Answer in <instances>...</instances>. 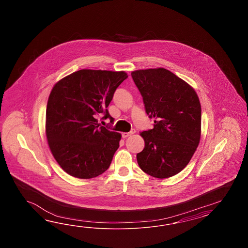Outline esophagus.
<instances>
[{
  "mask_svg": "<svg viewBox=\"0 0 248 248\" xmlns=\"http://www.w3.org/2000/svg\"><path fill=\"white\" fill-rule=\"evenodd\" d=\"M135 133H136L135 129H132L131 131L128 132V133H122V137L123 138H126V137H130L131 135L135 134Z\"/></svg>",
  "mask_w": 248,
  "mask_h": 248,
  "instance_id": "1",
  "label": "esophagus"
}]
</instances>
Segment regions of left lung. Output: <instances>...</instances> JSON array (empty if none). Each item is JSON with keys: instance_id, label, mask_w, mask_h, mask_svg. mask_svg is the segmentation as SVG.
<instances>
[{"instance_id": "left-lung-1", "label": "left lung", "mask_w": 248, "mask_h": 248, "mask_svg": "<svg viewBox=\"0 0 248 248\" xmlns=\"http://www.w3.org/2000/svg\"><path fill=\"white\" fill-rule=\"evenodd\" d=\"M145 111L154 118L153 129L140 134L144 148L137 163L159 179L178 174L190 162L200 143L201 106L198 95L184 79L165 68L132 72Z\"/></svg>"}]
</instances>
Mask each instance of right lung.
<instances>
[{"mask_svg":"<svg viewBox=\"0 0 248 248\" xmlns=\"http://www.w3.org/2000/svg\"><path fill=\"white\" fill-rule=\"evenodd\" d=\"M125 72L82 69L57 82L48 96L46 136L53 156L67 174L90 179L109 169L122 135L98 123L114 119L107 107Z\"/></svg>","mask_w":248,"mask_h":248,"instance_id":"add662e5","label":"right lung"}]
</instances>
